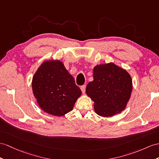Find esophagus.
I'll use <instances>...</instances> for the list:
<instances>
[{
    "label": "esophagus",
    "mask_w": 159,
    "mask_h": 159,
    "mask_svg": "<svg viewBox=\"0 0 159 159\" xmlns=\"http://www.w3.org/2000/svg\"><path fill=\"white\" fill-rule=\"evenodd\" d=\"M80 88L83 94H85V92H86V86H85V85H83V86H81Z\"/></svg>",
    "instance_id": "34e87169"
}]
</instances>
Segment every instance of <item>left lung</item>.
I'll list each match as a JSON object with an SVG mask.
<instances>
[{"instance_id": "obj_1", "label": "left lung", "mask_w": 159, "mask_h": 159, "mask_svg": "<svg viewBox=\"0 0 159 159\" xmlns=\"http://www.w3.org/2000/svg\"><path fill=\"white\" fill-rule=\"evenodd\" d=\"M86 92L94 103L96 114L111 117L125 109L132 91V80L125 69L113 63L98 65Z\"/></svg>"}]
</instances>
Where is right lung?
Here are the masks:
<instances>
[{"instance_id":"obj_1","label":"right lung","mask_w":159,"mask_h":159,"mask_svg":"<svg viewBox=\"0 0 159 159\" xmlns=\"http://www.w3.org/2000/svg\"><path fill=\"white\" fill-rule=\"evenodd\" d=\"M32 86L41 109L59 117L72 111L82 94L73 77L59 60L43 62L34 75Z\"/></svg>"}]
</instances>
